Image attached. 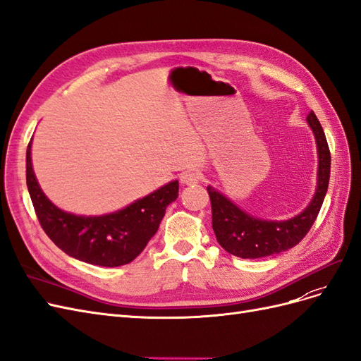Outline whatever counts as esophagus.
<instances>
[{"label":"esophagus","instance_id":"obj_1","mask_svg":"<svg viewBox=\"0 0 361 361\" xmlns=\"http://www.w3.org/2000/svg\"><path fill=\"white\" fill-rule=\"evenodd\" d=\"M200 179H202V174L199 171H194V170L185 171L180 174V182L183 185H195L200 182Z\"/></svg>","mask_w":361,"mask_h":361}]
</instances>
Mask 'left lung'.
I'll return each instance as SVG.
<instances>
[{
    "instance_id": "obj_1",
    "label": "left lung",
    "mask_w": 361,
    "mask_h": 361,
    "mask_svg": "<svg viewBox=\"0 0 361 361\" xmlns=\"http://www.w3.org/2000/svg\"><path fill=\"white\" fill-rule=\"evenodd\" d=\"M318 146V187L312 202L297 216L286 221H267L251 216L221 192L207 187L212 206V228L216 241L227 253L243 259H259L279 255L297 245L307 235L318 216L330 182L331 155L324 129L313 111L307 116Z\"/></svg>"
}]
</instances>
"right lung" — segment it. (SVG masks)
<instances>
[{
	"mask_svg": "<svg viewBox=\"0 0 361 361\" xmlns=\"http://www.w3.org/2000/svg\"><path fill=\"white\" fill-rule=\"evenodd\" d=\"M27 187L43 231L64 253L97 267H120L133 262L158 231L167 206L178 199L179 182L164 185L123 209L101 216L64 212L40 190L27 147Z\"/></svg>",
	"mask_w": 361,
	"mask_h": 361,
	"instance_id": "right-lung-1",
	"label": "right lung"
}]
</instances>
